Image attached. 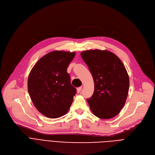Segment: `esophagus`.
<instances>
[{
	"label": "esophagus",
	"mask_w": 155,
	"mask_h": 155,
	"mask_svg": "<svg viewBox=\"0 0 155 155\" xmlns=\"http://www.w3.org/2000/svg\"><path fill=\"white\" fill-rule=\"evenodd\" d=\"M82 87H78V88H77V92L78 93H80V92H81V91H82Z\"/></svg>",
	"instance_id": "34e87169"
}]
</instances>
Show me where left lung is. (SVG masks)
Here are the masks:
<instances>
[{
    "label": "left lung",
    "instance_id": "left-lung-1",
    "mask_svg": "<svg viewBox=\"0 0 155 155\" xmlns=\"http://www.w3.org/2000/svg\"><path fill=\"white\" fill-rule=\"evenodd\" d=\"M81 56L92 75L94 92L87 102L97 117L108 119L123 108L128 95L129 78L123 62L107 50H91Z\"/></svg>",
    "mask_w": 155,
    "mask_h": 155
}]
</instances>
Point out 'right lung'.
<instances>
[{
  "label": "right lung",
  "instance_id": "add662e5",
  "mask_svg": "<svg viewBox=\"0 0 155 155\" xmlns=\"http://www.w3.org/2000/svg\"><path fill=\"white\" fill-rule=\"evenodd\" d=\"M75 52L53 51L41 58L29 73L28 89L37 110L49 118L68 111L77 91L70 82L67 68Z\"/></svg>",
  "mask_w": 155,
  "mask_h": 155
}]
</instances>
